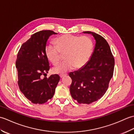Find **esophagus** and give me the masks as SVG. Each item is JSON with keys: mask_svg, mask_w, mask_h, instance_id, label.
I'll return each instance as SVG.
<instances>
[{"mask_svg": "<svg viewBox=\"0 0 134 134\" xmlns=\"http://www.w3.org/2000/svg\"><path fill=\"white\" fill-rule=\"evenodd\" d=\"M65 75H67V74H60L59 76H60V77L62 78L63 77H64V76H65Z\"/></svg>", "mask_w": 134, "mask_h": 134, "instance_id": "esophagus-1", "label": "esophagus"}]
</instances>
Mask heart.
I'll return each mask as SVG.
<instances>
[{"mask_svg": "<svg viewBox=\"0 0 134 134\" xmlns=\"http://www.w3.org/2000/svg\"><path fill=\"white\" fill-rule=\"evenodd\" d=\"M55 45L49 43L45 47L46 55L54 65L60 61L64 53V60L54 68L55 73H64L73 69H80L86 64L93 49V42L90 37L65 35L56 38Z\"/></svg>", "mask_w": 134, "mask_h": 134, "instance_id": "b5f03b06", "label": "heart"}]
</instances>
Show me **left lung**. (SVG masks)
Segmentation results:
<instances>
[{"mask_svg": "<svg viewBox=\"0 0 134 134\" xmlns=\"http://www.w3.org/2000/svg\"><path fill=\"white\" fill-rule=\"evenodd\" d=\"M96 44L87 63L78 71L69 73L72 79L70 91L72 97L79 104H90L104 95L112 78L115 60L110 48L104 38L89 31Z\"/></svg>", "mask_w": 134, "mask_h": 134, "instance_id": "left-lung-1", "label": "left lung"}]
</instances>
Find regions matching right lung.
Wrapping results in <instances>:
<instances>
[{
	"label": "right lung",
	"instance_id": "obj_1",
	"mask_svg": "<svg viewBox=\"0 0 134 134\" xmlns=\"http://www.w3.org/2000/svg\"><path fill=\"white\" fill-rule=\"evenodd\" d=\"M56 34L52 30L33 34L22 44L17 55L16 67L19 89L33 104H42L52 98L60 80L58 74L41 78L50 69L45 52L47 40L51 35Z\"/></svg>",
	"mask_w": 134,
	"mask_h": 134
}]
</instances>
